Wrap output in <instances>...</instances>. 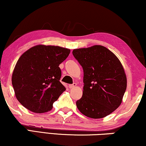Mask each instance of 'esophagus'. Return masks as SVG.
<instances>
[{"label":"esophagus","mask_w":146,"mask_h":146,"mask_svg":"<svg viewBox=\"0 0 146 146\" xmlns=\"http://www.w3.org/2000/svg\"><path fill=\"white\" fill-rule=\"evenodd\" d=\"M76 85H77L76 83H74V84H69L68 87H69V88H73L76 86Z\"/></svg>","instance_id":"34e87169"}]
</instances>
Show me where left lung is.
<instances>
[{"mask_svg": "<svg viewBox=\"0 0 146 146\" xmlns=\"http://www.w3.org/2000/svg\"><path fill=\"white\" fill-rule=\"evenodd\" d=\"M72 54L84 70L83 94L76 102L78 109L94 119L110 114L120 106L127 87L119 60L101 45L74 49Z\"/></svg>", "mask_w": 146, "mask_h": 146, "instance_id": "8db88e82", "label": "left lung"}]
</instances>
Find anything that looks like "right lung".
<instances>
[{"label":"right lung","instance_id":"add662e5","mask_svg":"<svg viewBox=\"0 0 146 146\" xmlns=\"http://www.w3.org/2000/svg\"><path fill=\"white\" fill-rule=\"evenodd\" d=\"M70 52L65 48L39 44L21 55L13 70L12 84L24 107L35 113L51 110L53 103L66 90L60 82L59 65Z\"/></svg>","mask_w":146,"mask_h":146}]
</instances>
